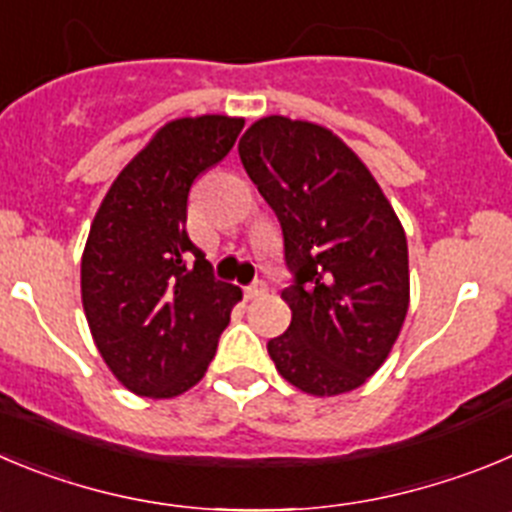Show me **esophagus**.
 <instances>
[{
  "mask_svg": "<svg viewBox=\"0 0 512 512\" xmlns=\"http://www.w3.org/2000/svg\"><path fill=\"white\" fill-rule=\"evenodd\" d=\"M266 294L264 284H253V287H246V299H261Z\"/></svg>",
  "mask_w": 512,
  "mask_h": 512,
  "instance_id": "1",
  "label": "esophagus"
}]
</instances>
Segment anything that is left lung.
<instances>
[{
    "label": "left lung",
    "mask_w": 512,
    "mask_h": 512,
    "mask_svg": "<svg viewBox=\"0 0 512 512\" xmlns=\"http://www.w3.org/2000/svg\"><path fill=\"white\" fill-rule=\"evenodd\" d=\"M253 185L284 231L294 284L287 332L269 340L284 381L340 396L386 363L409 312V246L396 210L363 159L320 124L253 121L238 142Z\"/></svg>",
    "instance_id": "left-lung-1"
}]
</instances>
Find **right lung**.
Listing matches in <instances>:
<instances>
[{
  "label": "right lung",
  "instance_id": "obj_1",
  "mask_svg": "<svg viewBox=\"0 0 512 512\" xmlns=\"http://www.w3.org/2000/svg\"><path fill=\"white\" fill-rule=\"evenodd\" d=\"M241 129V116L223 114L167 121L96 210L81 259L83 312L103 363L137 396L175 398L200 383L243 297L213 279L185 231L192 182Z\"/></svg>",
  "mask_w": 512,
  "mask_h": 512
}]
</instances>
